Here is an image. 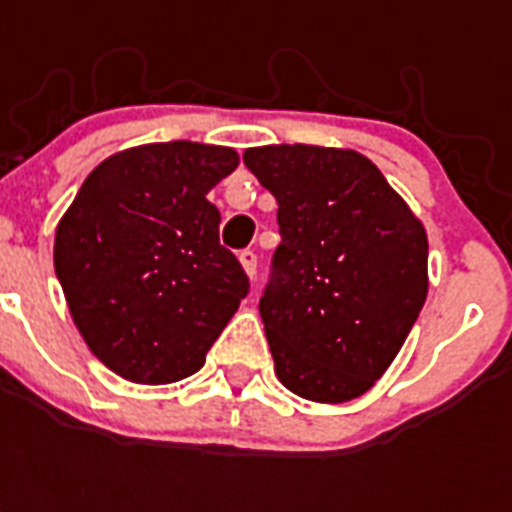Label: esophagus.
Listing matches in <instances>:
<instances>
[{"mask_svg":"<svg viewBox=\"0 0 512 512\" xmlns=\"http://www.w3.org/2000/svg\"><path fill=\"white\" fill-rule=\"evenodd\" d=\"M239 260H241V265H244V271H247L249 279H255V273H257V252H255V249H241Z\"/></svg>","mask_w":512,"mask_h":512,"instance_id":"1","label":"esophagus"}]
</instances>
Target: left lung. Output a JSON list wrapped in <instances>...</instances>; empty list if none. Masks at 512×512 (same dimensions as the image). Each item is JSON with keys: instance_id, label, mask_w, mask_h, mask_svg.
<instances>
[{"instance_id": "8db88e82", "label": "left lung", "mask_w": 512, "mask_h": 512, "mask_svg": "<svg viewBox=\"0 0 512 512\" xmlns=\"http://www.w3.org/2000/svg\"><path fill=\"white\" fill-rule=\"evenodd\" d=\"M244 164L279 201L260 316L281 385L321 404L364 396L425 305V228L356 151L263 146Z\"/></svg>"}]
</instances>
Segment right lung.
Wrapping results in <instances>:
<instances>
[{
	"instance_id": "right-lung-1",
	"label": "right lung",
	"mask_w": 512,
	"mask_h": 512,
	"mask_svg": "<svg viewBox=\"0 0 512 512\" xmlns=\"http://www.w3.org/2000/svg\"><path fill=\"white\" fill-rule=\"evenodd\" d=\"M239 167L191 140L108 156L55 231V273L84 342L119 377L167 385L199 372L247 297L207 193Z\"/></svg>"
}]
</instances>
